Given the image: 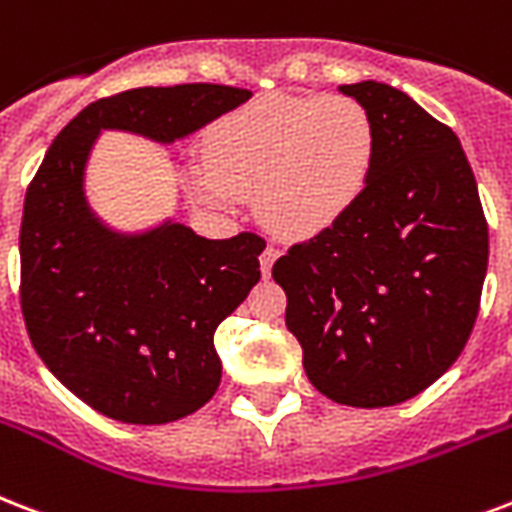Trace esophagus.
Segmentation results:
<instances>
[{"label":"esophagus","mask_w":512,"mask_h":512,"mask_svg":"<svg viewBox=\"0 0 512 512\" xmlns=\"http://www.w3.org/2000/svg\"><path fill=\"white\" fill-rule=\"evenodd\" d=\"M276 257H279V249L276 247L263 249V255H260V271H263L265 279L271 276V268H273V263H276Z\"/></svg>","instance_id":"esophagus-1"}]
</instances>
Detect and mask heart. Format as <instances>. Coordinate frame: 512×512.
<instances>
[{
	"instance_id": "b5f03b06",
	"label": "heart",
	"mask_w": 512,
	"mask_h": 512,
	"mask_svg": "<svg viewBox=\"0 0 512 512\" xmlns=\"http://www.w3.org/2000/svg\"><path fill=\"white\" fill-rule=\"evenodd\" d=\"M206 163L185 166L204 204L233 209L257 193V212L282 239H317L360 204L373 177L378 131L349 96H260L206 134Z\"/></svg>"
}]
</instances>
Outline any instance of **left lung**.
I'll use <instances>...</instances> for the list:
<instances>
[{"label":"left lung","instance_id":"1","mask_svg":"<svg viewBox=\"0 0 512 512\" xmlns=\"http://www.w3.org/2000/svg\"><path fill=\"white\" fill-rule=\"evenodd\" d=\"M338 91L373 115V177L335 228L273 263V279L308 381L335 403L384 408L424 392L462 354L489 228L451 128L386 83Z\"/></svg>","mask_w":512,"mask_h":512}]
</instances>
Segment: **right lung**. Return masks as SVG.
Instances as JSON below:
<instances>
[{
    "label": "right lung",
    "instance_id": "1",
    "mask_svg": "<svg viewBox=\"0 0 512 512\" xmlns=\"http://www.w3.org/2000/svg\"><path fill=\"white\" fill-rule=\"evenodd\" d=\"M249 96L190 83L93 101L56 136L26 190V330L50 373L109 419L169 424L212 400L222 378L214 330L260 282L265 241L204 239L174 220L139 233L109 228L85 195L93 144L101 131L174 144Z\"/></svg>",
    "mask_w": 512,
    "mask_h": 512
}]
</instances>
